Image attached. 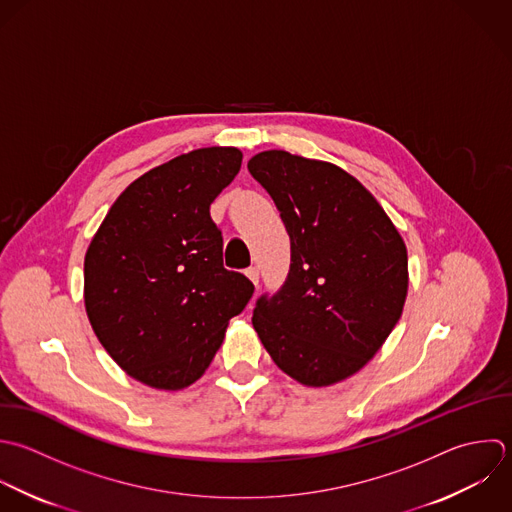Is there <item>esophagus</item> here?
Segmentation results:
<instances>
[{"label":"esophagus","mask_w":512,"mask_h":512,"mask_svg":"<svg viewBox=\"0 0 512 512\" xmlns=\"http://www.w3.org/2000/svg\"><path fill=\"white\" fill-rule=\"evenodd\" d=\"M245 273H247V277H249V279H251L255 285H259V267L251 265V267H249Z\"/></svg>","instance_id":"obj_1"}]
</instances>
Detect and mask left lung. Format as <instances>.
I'll use <instances>...</instances> for the list:
<instances>
[{
    "label": "left lung",
    "mask_w": 512,
    "mask_h": 512,
    "mask_svg": "<svg viewBox=\"0 0 512 512\" xmlns=\"http://www.w3.org/2000/svg\"><path fill=\"white\" fill-rule=\"evenodd\" d=\"M247 169L291 239L289 275L257 299L253 327L295 381L339 383L375 357L401 319L407 247L377 199L333 163L271 149Z\"/></svg>",
    "instance_id": "1"
}]
</instances>
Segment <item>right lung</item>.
I'll list each match as a JSON object with an SVG mask.
<instances>
[{
	"instance_id": "1",
	"label": "right lung",
	"mask_w": 512,
	"mask_h": 512,
	"mask_svg": "<svg viewBox=\"0 0 512 512\" xmlns=\"http://www.w3.org/2000/svg\"><path fill=\"white\" fill-rule=\"evenodd\" d=\"M241 159L235 147H203L143 173L87 247L89 323L111 359L149 387L195 383L255 291L223 267L221 229L209 213Z\"/></svg>"
}]
</instances>
